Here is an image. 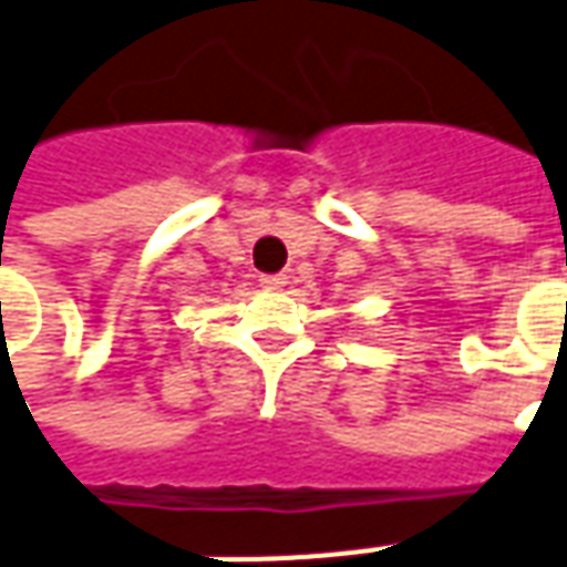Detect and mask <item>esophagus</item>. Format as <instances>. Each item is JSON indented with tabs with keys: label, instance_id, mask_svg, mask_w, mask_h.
Instances as JSON below:
<instances>
[{
	"label": "esophagus",
	"instance_id": "34e87169",
	"mask_svg": "<svg viewBox=\"0 0 567 567\" xmlns=\"http://www.w3.org/2000/svg\"><path fill=\"white\" fill-rule=\"evenodd\" d=\"M260 285H264V288H270V291H276V288H282L285 285V276H279V272H272V276H260Z\"/></svg>",
	"mask_w": 567,
	"mask_h": 567
}]
</instances>
